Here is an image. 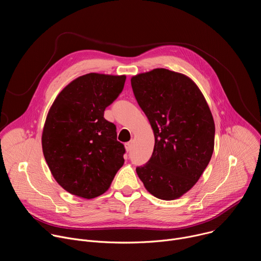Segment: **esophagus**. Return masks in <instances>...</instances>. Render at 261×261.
I'll return each mask as SVG.
<instances>
[{
  "instance_id": "esophagus-1",
  "label": "esophagus",
  "mask_w": 261,
  "mask_h": 261,
  "mask_svg": "<svg viewBox=\"0 0 261 261\" xmlns=\"http://www.w3.org/2000/svg\"><path fill=\"white\" fill-rule=\"evenodd\" d=\"M125 147H126L127 152H130V151H131V148H132V141H129V142L125 143Z\"/></svg>"
}]
</instances>
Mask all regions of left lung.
<instances>
[{"instance_id":"left-lung-1","label":"left lung","mask_w":261,"mask_h":261,"mask_svg":"<svg viewBox=\"0 0 261 261\" xmlns=\"http://www.w3.org/2000/svg\"><path fill=\"white\" fill-rule=\"evenodd\" d=\"M131 86L155 135L152 157L136 172L157 198H178L196 184L213 155L215 124L208 105L189 77L167 69L138 74Z\"/></svg>"}]
</instances>
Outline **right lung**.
Returning a JSON list of instances; mask_svg holds the SVG:
<instances>
[{
	"label": "right lung",
	"mask_w": 261,
	"mask_h": 261,
	"mask_svg": "<svg viewBox=\"0 0 261 261\" xmlns=\"http://www.w3.org/2000/svg\"><path fill=\"white\" fill-rule=\"evenodd\" d=\"M125 82V75L86 74L69 84L50 107L43 154L56 180L71 194L88 199L103 194L124 164L125 146L104 110Z\"/></svg>",
	"instance_id": "obj_1"
}]
</instances>
